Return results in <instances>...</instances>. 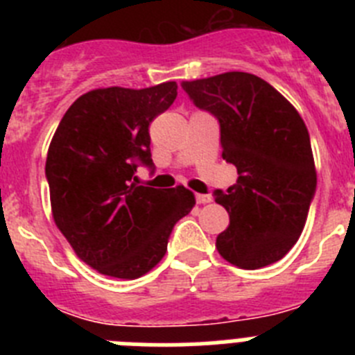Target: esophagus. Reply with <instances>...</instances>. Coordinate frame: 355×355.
<instances>
[{
  "label": "esophagus",
  "instance_id": "34e87169",
  "mask_svg": "<svg viewBox=\"0 0 355 355\" xmlns=\"http://www.w3.org/2000/svg\"><path fill=\"white\" fill-rule=\"evenodd\" d=\"M196 200L197 205H208V202H211V196H208V193H197Z\"/></svg>",
  "mask_w": 355,
  "mask_h": 355
}]
</instances>
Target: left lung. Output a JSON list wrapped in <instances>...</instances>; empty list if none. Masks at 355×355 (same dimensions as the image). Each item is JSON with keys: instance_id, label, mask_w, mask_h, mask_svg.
I'll return each instance as SVG.
<instances>
[{"instance_id": "1", "label": "left lung", "mask_w": 355, "mask_h": 355, "mask_svg": "<svg viewBox=\"0 0 355 355\" xmlns=\"http://www.w3.org/2000/svg\"><path fill=\"white\" fill-rule=\"evenodd\" d=\"M181 87L218 121L222 158L238 171L233 187L215 190V200L229 213L216 249L249 270L279 261L299 240L316 192L302 117L270 83L249 72H224Z\"/></svg>"}]
</instances>
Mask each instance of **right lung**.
<instances>
[{
    "instance_id": "right-lung-1",
    "label": "right lung",
    "mask_w": 355,
    "mask_h": 355,
    "mask_svg": "<svg viewBox=\"0 0 355 355\" xmlns=\"http://www.w3.org/2000/svg\"><path fill=\"white\" fill-rule=\"evenodd\" d=\"M178 96L175 81L149 89H97L65 112L49 144L53 218L78 258L99 274L137 279L167 252L175 222L192 211L184 187L135 183L153 168L149 124Z\"/></svg>"
}]
</instances>
